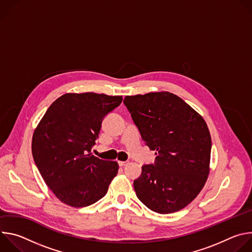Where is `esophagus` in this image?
<instances>
[{"label":"esophagus","instance_id":"obj_1","mask_svg":"<svg viewBox=\"0 0 252 252\" xmlns=\"http://www.w3.org/2000/svg\"><path fill=\"white\" fill-rule=\"evenodd\" d=\"M128 163V161H119V165L120 166H125V165H126Z\"/></svg>","mask_w":252,"mask_h":252}]
</instances>
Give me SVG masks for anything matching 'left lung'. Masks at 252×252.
Instances as JSON below:
<instances>
[{
    "instance_id": "8db88e82",
    "label": "left lung",
    "mask_w": 252,
    "mask_h": 252,
    "mask_svg": "<svg viewBox=\"0 0 252 252\" xmlns=\"http://www.w3.org/2000/svg\"><path fill=\"white\" fill-rule=\"evenodd\" d=\"M124 103L142 140L157 151L134 179L137 198L151 210L166 214L189 204L209 172L211 137L204 120L184 99L167 93L127 95Z\"/></svg>"
}]
</instances>
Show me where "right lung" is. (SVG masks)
Instances as JSON below:
<instances>
[{
	"label": "right lung",
	"mask_w": 252,
	"mask_h": 252,
	"mask_svg": "<svg viewBox=\"0 0 252 252\" xmlns=\"http://www.w3.org/2000/svg\"><path fill=\"white\" fill-rule=\"evenodd\" d=\"M122 100L103 94H65L50 105L33 131L34 163L62 202L85 207L106 194L119 164L99 159L91 151L102 120Z\"/></svg>",
	"instance_id": "right-lung-1"
}]
</instances>
